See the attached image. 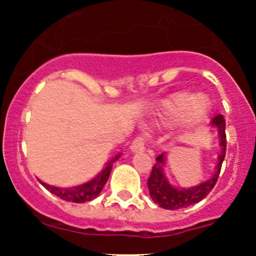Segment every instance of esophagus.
Segmentation results:
<instances>
[{
  "label": "esophagus",
  "instance_id": "obj_1",
  "mask_svg": "<svg viewBox=\"0 0 256 256\" xmlns=\"http://www.w3.org/2000/svg\"><path fill=\"white\" fill-rule=\"evenodd\" d=\"M144 136H138V138L132 141V144H131V151L138 152V151H144Z\"/></svg>",
  "mask_w": 256,
  "mask_h": 256
}]
</instances>
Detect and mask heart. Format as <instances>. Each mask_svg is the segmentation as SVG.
<instances>
[{"mask_svg": "<svg viewBox=\"0 0 256 256\" xmlns=\"http://www.w3.org/2000/svg\"><path fill=\"white\" fill-rule=\"evenodd\" d=\"M210 102L206 95L196 94L190 96L187 92H176L162 102V115L164 120L174 121L180 118L187 128L202 124L207 118Z\"/></svg>", "mask_w": 256, "mask_h": 256, "instance_id": "b5f03b06", "label": "heart"}]
</instances>
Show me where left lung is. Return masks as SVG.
<instances>
[{
    "label": "left lung",
    "instance_id": "8db88e82",
    "mask_svg": "<svg viewBox=\"0 0 256 256\" xmlns=\"http://www.w3.org/2000/svg\"><path fill=\"white\" fill-rule=\"evenodd\" d=\"M212 125L216 126L218 128L219 138H220V147L222 151L218 157V164L216 166V174L209 178L206 182L200 183V186L196 187L188 188V190H178L174 188L168 183L164 174V154H160L156 157L157 164L152 167L151 174H150L148 180H147V186H148L150 196L154 200V203L160 206L161 208L164 209H182L198 203L208 196V193L213 190L216 186V180H218L219 174H220L222 164L224 161L226 151V120H224L223 115H216V118L212 120Z\"/></svg>",
    "mask_w": 256,
    "mask_h": 256
}]
</instances>
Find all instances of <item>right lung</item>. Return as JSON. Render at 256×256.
<instances>
[{
  "mask_svg": "<svg viewBox=\"0 0 256 256\" xmlns=\"http://www.w3.org/2000/svg\"><path fill=\"white\" fill-rule=\"evenodd\" d=\"M120 157V154H116L115 157L109 161L105 166V168L102 170V174H99V176H96L94 180H92L90 182L85 183V184L78 186V187L74 188H58L53 187V186H49L44 182L42 183L43 187H46L50 193L56 194V197L62 198V200H66V202H73V203H85L89 202V200H94L95 197L99 196V193L102 192V190L104 188L105 183H106L108 178L110 176V172H112V164L114 161Z\"/></svg>",
  "mask_w": 256,
  "mask_h": 256,
  "instance_id": "right-lung-1",
  "label": "right lung"
}]
</instances>
